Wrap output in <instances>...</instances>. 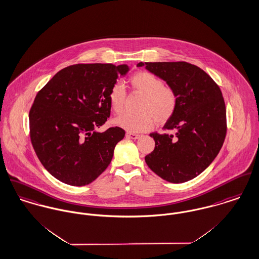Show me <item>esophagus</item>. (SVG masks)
I'll list each match as a JSON object with an SVG mask.
<instances>
[{"mask_svg": "<svg viewBox=\"0 0 259 259\" xmlns=\"http://www.w3.org/2000/svg\"><path fill=\"white\" fill-rule=\"evenodd\" d=\"M125 138L126 139H131V140H138L141 138L140 135H137V134H133V133H126L125 134Z\"/></svg>", "mask_w": 259, "mask_h": 259, "instance_id": "obj_1", "label": "esophagus"}]
</instances>
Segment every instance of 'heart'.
<instances>
[{"instance_id":"heart-1","label":"heart","mask_w":259,"mask_h":259,"mask_svg":"<svg viewBox=\"0 0 259 259\" xmlns=\"http://www.w3.org/2000/svg\"><path fill=\"white\" fill-rule=\"evenodd\" d=\"M132 89L142 95L139 111L140 113H124L115 118L114 123L133 134L150 130L154 123H165L173 117L177 108V96L174 90L165 86L163 81L147 71H140L131 76ZM109 103L115 114L122 112L126 100L124 87L117 83L112 86L109 95Z\"/></svg>"}]
</instances>
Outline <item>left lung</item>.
Segmentation results:
<instances>
[{
	"label": "left lung",
	"mask_w": 259,
	"mask_h": 259,
	"mask_svg": "<svg viewBox=\"0 0 259 259\" xmlns=\"http://www.w3.org/2000/svg\"><path fill=\"white\" fill-rule=\"evenodd\" d=\"M143 66L177 96L176 111L163 126L175 134H150L155 147L145 162L170 183L187 182L212 163L223 146L227 133L223 94L205 71L187 62L138 64Z\"/></svg>",
	"instance_id": "8db88e82"
}]
</instances>
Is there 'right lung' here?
Listing matches in <instances>:
<instances>
[{"instance_id":"right-lung-1","label":"right lung","mask_w":259,"mask_h":259,"mask_svg":"<svg viewBox=\"0 0 259 259\" xmlns=\"http://www.w3.org/2000/svg\"><path fill=\"white\" fill-rule=\"evenodd\" d=\"M130 66L76 64L57 72L29 112L30 140L47 171L71 186L93 182L112 161L120 127L98 132L111 114L108 95Z\"/></svg>"}]
</instances>
